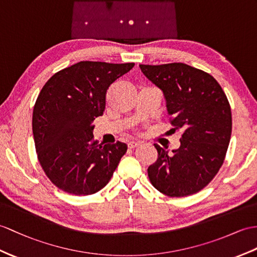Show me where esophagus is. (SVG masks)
<instances>
[{"label": "esophagus", "instance_id": "esophagus-1", "mask_svg": "<svg viewBox=\"0 0 257 257\" xmlns=\"http://www.w3.org/2000/svg\"><path fill=\"white\" fill-rule=\"evenodd\" d=\"M127 145H128V148H135V147H139L141 145V143L132 141V142H130Z\"/></svg>", "mask_w": 257, "mask_h": 257}]
</instances>
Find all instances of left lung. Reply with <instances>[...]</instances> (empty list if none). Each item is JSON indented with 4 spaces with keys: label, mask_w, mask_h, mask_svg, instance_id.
<instances>
[{
    "label": "left lung",
    "mask_w": 257,
    "mask_h": 257,
    "mask_svg": "<svg viewBox=\"0 0 257 257\" xmlns=\"http://www.w3.org/2000/svg\"><path fill=\"white\" fill-rule=\"evenodd\" d=\"M140 67L164 92L173 132L182 133L172 153L154 144L158 159L147 169L150 182L167 196L192 195L215 178L226 157L232 130L226 93L211 75L184 63Z\"/></svg>",
    "instance_id": "8db88e82"
}]
</instances>
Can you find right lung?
Here are the masks:
<instances>
[{
	"label": "right lung",
	"instance_id": "1",
	"mask_svg": "<svg viewBox=\"0 0 257 257\" xmlns=\"http://www.w3.org/2000/svg\"><path fill=\"white\" fill-rule=\"evenodd\" d=\"M134 65L81 61L42 87L33 112L35 146L43 171L60 190L90 195L113 176L127 145L101 146L93 140L92 122L103 114L110 85Z\"/></svg>",
	"mask_w": 257,
	"mask_h": 257
}]
</instances>
